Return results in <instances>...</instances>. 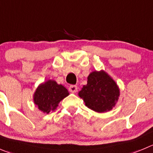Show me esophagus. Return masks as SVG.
Instances as JSON below:
<instances>
[{
    "label": "esophagus",
    "instance_id": "34e87169",
    "mask_svg": "<svg viewBox=\"0 0 153 153\" xmlns=\"http://www.w3.org/2000/svg\"><path fill=\"white\" fill-rule=\"evenodd\" d=\"M68 90H69L70 92L76 93L77 91H78V87H77L76 85H70Z\"/></svg>",
    "mask_w": 153,
    "mask_h": 153
}]
</instances>
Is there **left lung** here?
<instances>
[{
  "mask_svg": "<svg viewBox=\"0 0 153 153\" xmlns=\"http://www.w3.org/2000/svg\"><path fill=\"white\" fill-rule=\"evenodd\" d=\"M78 95L85 105L97 112H105L115 105L120 91L115 81L103 70L94 71L88 77V84L84 85Z\"/></svg>",
  "mask_w": 153,
  "mask_h": 153,
  "instance_id": "1",
  "label": "left lung"
}]
</instances>
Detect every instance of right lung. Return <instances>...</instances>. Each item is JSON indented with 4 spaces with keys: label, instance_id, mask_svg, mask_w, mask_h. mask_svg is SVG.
Returning a JSON list of instances; mask_svg holds the SVG:
<instances>
[{
    "label": "right lung",
    "instance_id": "add662e5",
    "mask_svg": "<svg viewBox=\"0 0 153 153\" xmlns=\"http://www.w3.org/2000/svg\"><path fill=\"white\" fill-rule=\"evenodd\" d=\"M68 94L65 87L58 85L53 80H48L38 87L34 94V102L39 110L48 114L55 110L59 102Z\"/></svg>",
    "mask_w": 153,
    "mask_h": 153
}]
</instances>
